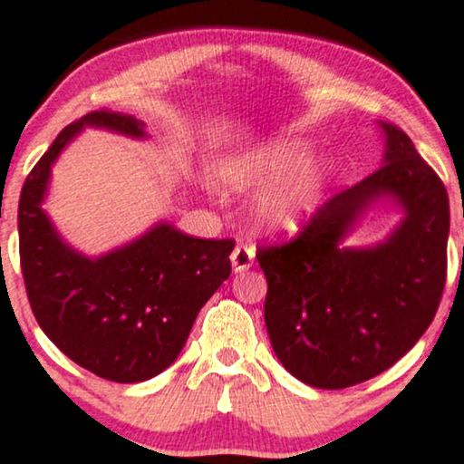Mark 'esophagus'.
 Listing matches in <instances>:
<instances>
[{
    "mask_svg": "<svg viewBox=\"0 0 464 464\" xmlns=\"http://www.w3.org/2000/svg\"><path fill=\"white\" fill-rule=\"evenodd\" d=\"M253 259H255V248L253 246H246V244H237V246L233 248L231 264H233V270H236V273H244V270H248L250 266H253Z\"/></svg>",
    "mask_w": 464,
    "mask_h": 464,
    "instance_id": "34e87169",
    "label": "esophagus"
}]
</instances>
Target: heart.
<instances>
[{
	"label": "heart",
	"instance_id": "1",
	"mask_svg": "<svg viewBox=\"0 0 464 464\" xmlns=\"http://www.w3.org/2000/svg\"><path fill=\"white\" fill-rule=\"evenodd\" d=\"M310 150L296 140H279L233 159L227 180L237 188L270 192L259 205V222L275 233H296L318 209L323 172L303 168Z\"/></svg>",
	"mask_w": 464,
	"mask_h": 464
}]
</instances>
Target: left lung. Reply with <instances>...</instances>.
<instances>
[{
	"label": "left lung",
	"mask_w": 464,
	"mask_h": 464,
	"mask_svg": "<svg viewBox=\"0 0 464 464\" xmlns=\"http://www.w3.org/2000/svg\"><path fill=\"white\" fill-rule=\"evenodd\" d=\"M384 163L332 196L299 236L257 248L268 295L266 329L296 380L340 391L391 369L425 334L447 276L450 200L410 137L384 124ZM391 198L404 220L384 243L340 247L375 199Z\"/></svg>",
	"instance_id": "8db88e82"
}]
</instances>
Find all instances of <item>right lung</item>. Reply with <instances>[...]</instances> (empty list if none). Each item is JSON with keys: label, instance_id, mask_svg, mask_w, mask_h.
I'll use <instances>...</instances> for the list:
<instances>
[{"label": "right lung", "instance_id": "1", "mask_svg": "<svg viewBox=\"0 0 464 464\" xmlns=\"http://www.w3.org/2000/svg\"><path fill=\"white\" fill-rule=\"evenodd\" d=\"M84 126L146 137L140 120L113 111H92L61 130L21 189V273L36 323L69 360L137 384L179 358L200 307L231 275L236 239L191 237L161 222L102 257L67 246L44 200L52 165Z\"/></svg>", "mask_w": 464, "mask_h": 464}]
</instances>
